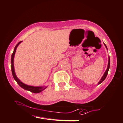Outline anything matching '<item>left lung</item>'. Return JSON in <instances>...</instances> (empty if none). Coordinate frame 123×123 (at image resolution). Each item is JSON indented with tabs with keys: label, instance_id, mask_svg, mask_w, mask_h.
<instances>
[{
	"label": "left lung",
	"instance_id": "1",
	"mask_svg": "<svg viewBox=\"0 0 123 123\" xmlns=\"http://www.w3.org/2000/svg\"><path fill=\"white\" fill-rule=\"evenodd\" d=\"M104 44L105 46V47L106 48V49H108V48H107L106 46L105 45V43H104ZM110 57H109V61H108V67H107V69H106V71H105V72L104 73L103 76V77H102L101 80H100V81L98 82V84H99L101 83L105 79V78H106V76H107V75H108V74L109 69V68H110Z\"/></svg>",
	"mask_w": 123,
	"mask_h": 123
}]
</instances>
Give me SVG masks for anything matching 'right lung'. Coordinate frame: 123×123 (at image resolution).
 Here are the masks:
<instances>
[{"instance_id":"1","label":"right lung","mask_w":123,"mask_h":123,"mask_svg":"<svg viewBox=\"0 0 123 123\" xmlns=\"http://www.w3.org/2000/svg\"><path fill=\"white\" fill-rule=\"evenodd\" d=\"M22 41H20L18 43L16 46H15L14 49V52L12 53V56H11V69H12V75L13 78H14V80L16 81L17 82V83L22 88H23L25 90L30 91L31 92H33V93H39L40 92H41L42 91H43L47 87H42V86H28V85L25 84L23 83V82H21L20 80L18 79V78L17 77L16 75H15V71H14V54L15 53V51H16L17 47L18 46L19 44L21 43Z\"/></svg>"}]
</instances>
